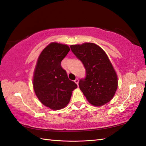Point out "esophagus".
<instances>
[{
  "label": "esophagus",
  "mask_w": 146,
  "mask_h": 146,
  "mask_svg": "<svg viewBox=\"0 0 146 146\" xmlns=\"http://www.w3.org/2000/svg\"><path fill=\"white\" fill-rule=\"evenodd\" d=\"M78 82H79V80H78V78H76L75 79V83L76 84H78Z\"/></svg>",
  "instance_id": "1"
}]
</instances>
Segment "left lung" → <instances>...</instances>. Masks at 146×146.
Returning a JSON list of instances; mask_svg holds the SVG:
<instances>
[{"label": "left lung", "mask_w": 146, "mask_h": 146, "mask_svg": "<svg viewBox=\"0 0 146 146\" xmlns=\"http://www.w3.org/2000/svg\"><path fill=\"white\" fill-rule=\"evenodd\" d=\"M70 48L86 69V78L79 81V87L87 101L94 106L109 102L115 93L118 81L104 50L92 43L71 45Z\"/></svg>", "instance_id": "left-lung-1"}]
</instances>
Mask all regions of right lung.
<instances>
[{
	"mask_svg": "<svg viewBox=\"0 0 146 146\" xmlns=\"http://www.w3.org/2000/svg\"><path fill=\"white\" fill-rule=\"evenodd\" d=\"M70 50L66 44L51 43L41 52L34 70L33 87L42 104L52 110L67 105L77 87L68 78L61 61Z\"/></svg>",
	"mask_w": 146,
	"mask_h": 146,
	"instance_id": "add662e5",
	"label": "right lung"
}]
</instances>
